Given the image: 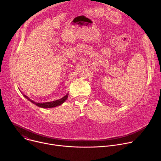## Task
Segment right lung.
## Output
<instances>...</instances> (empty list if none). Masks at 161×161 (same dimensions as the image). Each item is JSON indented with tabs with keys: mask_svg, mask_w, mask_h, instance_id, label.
I'll return each mask as SVG.
<instances>
[{
	"mask_svg": "<svg viewBox=\"0 0 161 161\" xmlns=\"http://www.w3.org/2000/svg\"><path fill=\"white\" fill-rule=\"evenodd\" d=\"M24 97L25 98H27L28 100H29L31 102H32V103L35 104L36 106H39V107H41V108H54V107H56V106H60L61 105L62 103H64L65 100L67 99L68 97V94H67L64 97H63L62 98L60 99H58V100H56V101H52V102H47V103H37L36 102H34V101L31 100L29 97H28L27 96H26L25 95H24Z\"/></svg>",
	"mask_w": 161,
	"mask_h": 161,
	"instance_id": "add662e5",
	"label": "right lung"
}]
</instances>
